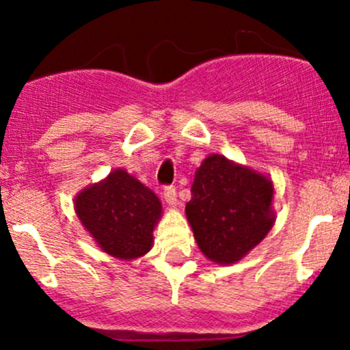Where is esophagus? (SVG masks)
<instances>
[{"mask_svg":"<svg viewBox=\"0 0 350 350\" xmlns=\"http://www.w3.org/2000/svg\"><path fill=\"white\" fill-rule=\"evenodd\" d=\"M164 200H165V203L169 204V206H178V193H176V189L174 188H171V186H169V188H165L164 189Z\"/></svg>","mask_w":350,"mask_h":350,"instance_id":"1","label":"esophagus"}]
</instances>
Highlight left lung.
Returning <instances> with one entry per match:
<instances>
[{
	"instance_id": "1",
	"label": "left lung",
	"mask_w": 350,
	"mask_h": 350,
	"mask_svg": "<svg viewBox=\"0 0 350 350\" xmlns=\"http://www.w3.org/2000/svg\"><path fill=\"white\" fill-rule=\"evenodd\" d=\"M186 218L201 252L228 266L264 241L276 221L274 185L269 176L210 154L195 172Z\"/></svg>"
}]
</instances>
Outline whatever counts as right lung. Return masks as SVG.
<instances>
[{"label":"right lung","mask_w":350,"mask_h":350,"mask_svg":"<svg viewBox=\"0 0 350 350\" xmlns=\"http://www.w3.org/2000/svg\"><path fill=\"white\" fill-rule=\"evenodd\" d=\"M74 210L103 252L133 260L152 249L162 204L152 189L118 167L81 189L74 198Z\"/></svg>","instance_id":"right-lung-1"}]
</instances>
